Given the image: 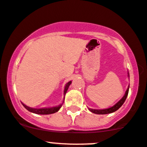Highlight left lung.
I'll return each mask as SVG.
<instances>
[{
	"mask_svg": "<svg viewBox=\"0 0 147 147\" xmlns=\"http://www.w3.org/2000/svg\"><path fill=\"white\" fill-rule=\"evenodd\" d=\"M127 74H128V77H129V73ZM129 85L128 86V88L127 89L125 94V95L123 96V98H122L121 99H120V101L116 103V104H115L113 106H112V107L109 108V109H101V110H99V109H89V110L91 112L94 113L101 114V115H103V114H109V113H111L115 112V111H116L118 109H120V108L122 106V105H123V103H124V102L125 101L127 96L128 95V92H129Z\"/></svg>",
	"mask_w": 147,
	"mask_h": 147,
	"instance_id": "left-lung-1",
	"label": "left lung"
}]
</instances>
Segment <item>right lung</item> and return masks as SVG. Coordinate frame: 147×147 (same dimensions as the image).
I'll return each mask as SVG.
<instances>
[{"label":"right lung","instance_id":"right-lung-1","mask_svg":"<svg viewBox=\"0 0 147 147\" xmlns=\"http://www.w3.org/2000/svg\"><path fill=\"white\" fill-rule=\"evenodd\" d=\"M71 83H72V82L69 81L65 84V89H64V96L65 95L66 92H67L69 86L70 85ZM22 103L23 106H24L27 110L30 111V112L34 113H36V114H40V115H48V114H52V113H54L58 112V111H59V109L61 108L63 102V103L60 104L59 106H54V107H51V108H43V109H33V108H30L29 107V106H26V105L24 104L23 103Z\"/></svg>","mask_w":147,"mask_h":147}]
</instances>
